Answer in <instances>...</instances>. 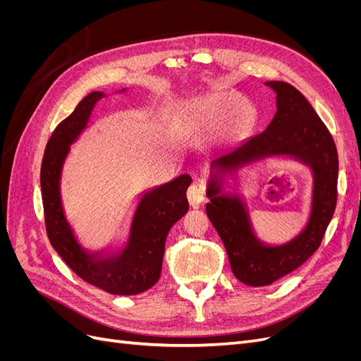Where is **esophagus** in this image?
Instances as JSON below:
<instances>
[{
    "mask_svg": "<svg viewBox=\"0 0 361 361\" xmlns=\"http://www.w3.org/2000/svg\"><path fill=\"white\" fill-rule=\"evenodd\" d=\"M187 197H188L191 206H194V207L199 206L204 200V188L202 187V185H197V183L191 185L187 191Z\"/></svg>",
    "mask_w": 361,
    "mask_h": 361,
    "instance_id": "34e87169",
    "label": "esophagus"
}]
</instances>
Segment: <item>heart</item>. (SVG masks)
Segmentation results:
<instances>
[{"label":"heart","mask_w":361,"mask_h":361,"mask_svg":"<svg viewBox=\"0 0 361 361\" xmlns=\"http://www.w3.org/2000/svg\"><path fill=\"white\" fill-rule=\"evenodd\" d=\"M255 116L251 104L233 92H212L202 96L191 106L187 129L195 137L212 133L216 146H227L250 133Z\"/></svg>","instance_id":"heart-1"}]
</instances>
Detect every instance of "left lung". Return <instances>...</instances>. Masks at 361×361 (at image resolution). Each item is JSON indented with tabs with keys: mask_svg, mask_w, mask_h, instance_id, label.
<instances>
[{
	"mask_svg": "<svg viewBox=\"0 0 361 361\" xmlns=\"http://www.w3.org/2000/svg\"><path fill=\"white\" fill-rule=\"evenodd\" d=\"M276 92L277 113L268 128L211 162L206 214L226 247L233 276L248 286H267L301 267L329 227L337 202L338 159L334 140L300 90L285 81H268ZM269 156H289L314 173L312 212L303 232L286 245L267 246L254 235L242 200L222 192L224 172Z\"/></svg>",
	"mask_w": 361,
	"mask_h": 361,
	"instance_id": "1",
	"label": "left lung"
}]
</instances>
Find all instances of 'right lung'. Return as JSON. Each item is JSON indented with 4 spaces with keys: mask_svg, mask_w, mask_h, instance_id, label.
<instances>
[{
    "mask_svg": "<svg viewBox=\"0 0 361 361\" xmlns=\"http://www.w3.org/2000/svg\"><path fill=\"white\" fill-rule=\"evenodd\" d=\"M104 96L102 92L87 94L52 133L40 170L43 212L51 245L76 276L108 293L137 295L159 280L167 235L173 224L188 212L187 190L191 176L180 174L143 194L130 224L128 243L118 253H87L64 216L60 180L71 145L87 128L96 102Z\"/></svg>",
    "mask_w": 361,
    "mask_h": 361,
    "instance_id": "right-lung-1",
    "label": "right lung"
}]
</instances>
